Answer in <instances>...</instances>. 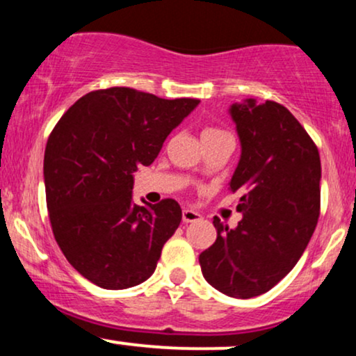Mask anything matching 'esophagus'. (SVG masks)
Instances as JSON below:
<instances>
[{"instance_id": "1", "label": "esophagus", "mask_w": 356, "mask_h": 356, "mask_svg": "<svg viewBox=\"0 0 356 356\" xmlns=\"http://www.w3.org/2000/svg\"><path fill=\"white\" fill-rule=\"evenodd\" d=\"M182 220L184 222H197L201 220V214L194 209H184L182 211Z\"/></svg>"}]
</instances>
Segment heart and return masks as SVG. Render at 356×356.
I'll return each instance as SVG.
<instances>
[{"instance_id": "heart-1", "label": "heart", "mask_w": 356, "mask_h": 356, "mask_svg": "<svg viewBox=\"0 0 356 356\" xmlns=\"http://www.w3.org/2000/svg\"><path fill=\"white\" fill-rule=\"evenodd\" d=\"M218 134H224V130H219V129H206L202 132V138L204 137H212V136H218Z\"/></svg>"}]
</instances>
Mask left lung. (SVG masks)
I'll use <instances>...</instances> for the list:
<instances>
[{"mask_svg": "<svg viewBox=\"0 0 356 356\" xmlns=\"http://www.w3.org/2000/svg\"><path fill=\"white\" fill-rule=\"evenodd\" d=\"M241 138V159L231 192H241L236 229L222 226L201 252L202 275L232 298L269 291L295 268L320 218L321 162L303 125L281 104L236 102L231 107Z\"/></svg>", "mask_w": 356, "mask_h": 356, "instance_id": "8db88e82", "label": "left lung"}]
</instances>
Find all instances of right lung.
<instances>
[{
    "label": "right lung",
    "mask_w": 356,
    "mask_h": 356,
    "mask_svg": "<svg viewBox=\"0 0 356 356\" xmlns=\"http://www.w3.org/2000/svg\"><path fill=\"white\" fill-rule=\"evenodd\" d=\"M197 99H159L129 87L93 90L72 105L44 149L51 231L68 263L105 289L144 283L182 211L174 199L132 204L134 172L152 164Z\"/></svg>",
    "instance_id": "obj_1"
}]
</instances>
